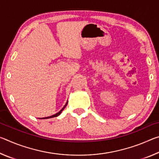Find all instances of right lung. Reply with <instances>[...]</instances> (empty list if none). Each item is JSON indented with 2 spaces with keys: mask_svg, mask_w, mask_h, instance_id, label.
I'll use <instances>...</instances> for the list:
<instances>
[{
  "mask_svg": "<svg viewBox=\"0 0 159 159\" xmlns=\"http://www.w3.org/2000/svg\"><path fill=\"white\" fill-rule=\"evenodd\" d=\"M67 103H68V101L66 102V103L65 104V105L64 106V107L62 109H61L60 111H59L58 113H57V114H54V115H52V116H48V117H44V118H40V119H47V118H54V117H57V116H58L59 115H60V114L61 112H62V111L64 110V109L66 107V106L67 105Z\"/></svg>",
  "mask_w": 159,
  "mask_h": 159,
  "instance_id": "obj_1",
  "label": "right lung"
}]
</instances>
